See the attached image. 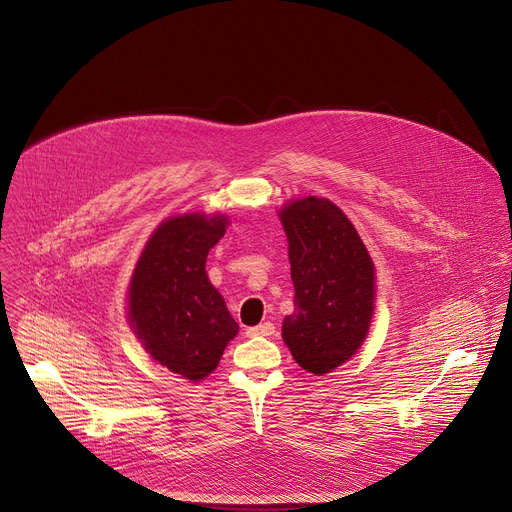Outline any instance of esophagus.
<instances>
[{
  "instance_id": "obj_1",
  "label": "esophagus",
  "mask_w": 512,
  "mask_h": 512,
  "mask_svg": "<svg viewBox=\"0 0 512 512\" xmlns=\"http://www.w3.org/2000/svg\"><path fill=\"white\" fill-rule=\"evenodd\" d=\"M275 333V325L271 321H265L261 325H255V327H249L247 329V335L249 337H257V335H273Z\"/></svg>"
}]
</instances>
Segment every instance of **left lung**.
<instances>
[{"instance_id": "1", "label": "left lung", "mask_w": 512, "mask_h": 512, "mask_svg": "<svg viewBox=\"0 0 512 512\" xmlns=\"http://www.w3.org/2000/svg\"><path fill=\"white\" fill-rule=\"evenodd\" d=\"M289 241L295 311L283 319L293 360L323 376L350 360L374 313V263L350 219L327 199H299L281 211Z\"/></svg>"}]
</instances>
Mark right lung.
<instances>
[{"label": "right lung", "instance_id": "add662e5", "mask_svg": "<svg viewBox=\"0 0 512 512\" xmlns=\"http://www.w3.org/2000/svg\"><path fill=\"white\" fill-rule=\"evenodd\" d=\"M225 217L164 221L148 239L128 289V319L144 350L170 372L199 382L219 364L239 325L205 263Z\"/></svg>", "mask_w": 512, "mask_h": 512}]
</instances>
